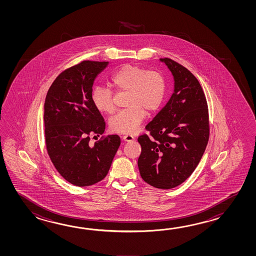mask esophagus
<instances>
[{"mask_svg": "<svg viewBox=\"0 0 256 256\" xmlns=\"http://www.w3.org/2000/svg\"><path fill=\"white\" fill-rule=\"evenodd\" d=\"M134 137L132 136H130V134H124V136H122V140H124V141H134Z\"/></svg>", "mask_w": 256, "mask_h": 256, "instance_id": "esophagus-1", "label": "esophagus"}]
</instances>
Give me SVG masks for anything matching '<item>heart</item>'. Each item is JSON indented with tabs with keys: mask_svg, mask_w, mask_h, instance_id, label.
<instances>
[{
	"mask_svg": "<svg viewBox=\"0 0 256 256\" xmlns=\"http://www.w3.org/2000/svg\"><path fill=\"white\" fill-rule=\"evenodd\" d=\"M110 83L115 92L128 93L126 100L128 108L118 112L109 120L110 129L118 134H134L144 120L146 112L152 114L162 106L166 94L163 74L138 66H122L110 76ZM92 100L102 114H110L114 110V95L108 88H94Z\"/></svg>",
	"mask_w": 256,
	"mask_h": 256,
	"instance_id": "b5f03b06",
	"label": "heart"
}]
</instances>
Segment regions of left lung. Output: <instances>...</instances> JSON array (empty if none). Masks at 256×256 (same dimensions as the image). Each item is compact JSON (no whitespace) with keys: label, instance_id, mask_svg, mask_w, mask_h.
<instances>
[{"label":"left lung","instance_id":"left-lung-1","mask_svg":"<svg viewBox=\"0 0 256 256\" xmlns=\"http://www.w3.org/2000/svg\"><path fill=\"white\" fill-rule=\"evenodd\" d=\"M174 78L168 104L138 137L142 152L138 168L147 184L170 190L190 176L210 138L207 100L196 76L174 60L160 58Z\"/></svg>","mask_w":256,"mask_h":256}]
</instances>
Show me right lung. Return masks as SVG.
Here are the masks:
<instances>
[{
  "label": "right lung",
  "instance_id": "add662e5",
  "mask_svg": "<svg viewBox=\"0 0 256 256\" xmlns=\"http://www.w3.org/2000/svg\"><path fill=\"white\" fill-rule=\"evenodd\" d=\"M109 62L83 60L56 78L44 102V139L51 162L68 182L87 186L104 180L120 144V136L90 137L105 130L104 117L94 107V80Z\"/></svg>",
  "mask_w": 256,
  "mask_h": 256
}]
</instances>
